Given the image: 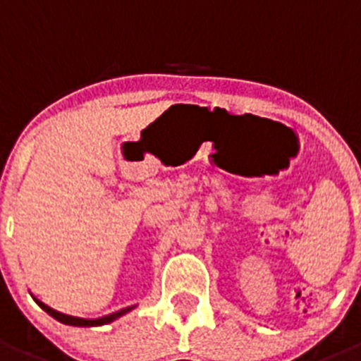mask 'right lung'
Instances as JSON below:
<instances>
[{
    "label": "right lung",
    "instance_id": "obj_1",
    "mask_svg": "<svg viewBox=\"0 0 361 361\" xmlns=\"http://www.w3.org/2000/svg\"><path fill=\"white\" fill-rule=\"evenodd\" d=\"M37 302V305H39L41 309H44V311L49 312L50 317L56 318L57 322H61V324H66V325H78V327H94V325H104V324H110V322L117 320L119 317H123V314H126L128 311H132L135 305H132V307H124L121 309V311L117 312H111V314H106V317L103 318H95V320H86V318H78V317H70V314H63V312L56 311V309L49 307V305H44L43 302H39L37 298H34Z\"/></svg>",
    "mask_w": 361,
    "mask_h": 361
}]
</instances>
